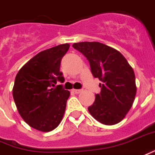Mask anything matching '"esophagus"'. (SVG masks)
<instances>
[{
	"label": "esophagus",
	"mask_w": 155,
	"mask_h": 155,
	"mask_svg": "<svg viewBox=\"0 0 155 155\" xmlns=\"http://www.w3.org/2000/svg\"><path fill=\"white\" fill-rule=\"evenodd\" d=\"M81 91H83L82 89H74V90H73V92H74L75 94H79V93H81Z\"/></svg>",
	"instance_id": "obj_1"
}]
</instances>
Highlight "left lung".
Wrapping results in <instances>:
<instances>
[{"label": "left lung", "instance_id": "left-lung-1", "mask_svg": "<svg viewBox=\"0 0 155 155\" xmlns=\"http://www.w3.org/2000/svg\"><path fill=\"white\" fill-rule=\"evenodd\" d=\"M73 48L87 59L93 76L100 80L101 92L88 107L94 118L105 125L121 122L136 95L135 74L123 55L98 42H81Z\"/></svg>", "mask_w": 155, "mask_h": 155}]
</instances>
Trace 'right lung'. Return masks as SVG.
<instances>
[{"label":"right lung","mask_w":155,"mask_h":155,"mask_svg":"<svg viewBox=\"0 0 155 155\" xmlns=\"http://www.w3.org/2000/svg\"><path fill=\"white\" fill-rule=\"evenodd\" d=\"M70 48L64 44L38 53L18 71L12 91L19 114L29 126L49 132L59 126L70 91L59 70L61 60Z\"/></svg>","instance_id":"obj_1"}]
</instances>
